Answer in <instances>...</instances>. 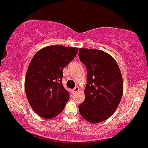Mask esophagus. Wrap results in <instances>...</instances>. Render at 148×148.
I'll return each mask as SVG.
<instances>
[{
  "instance_id": "1",
  "label": "esophagus",
  "mask_w": 148,
  "mask_h": 148,
  "mask_svg": "<svg viewBox=\"0 0 148 148\" xmlns=\"http://www.w3.org/2000/svg\"><path fill=\"white\" fill-rule=\"evenodd\" d=\"M78 90H79V88H78V86H75V87L74 88L73 90H72V92H73V93H75V92H78Z\"/></svg>"
}]
</instances>
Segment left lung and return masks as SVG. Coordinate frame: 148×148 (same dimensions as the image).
<instances>
[{
  "label": "left lung",
  "instance_id": "8db88e82",
  "mask_svg": "<svg viewBox=\"0 0 148 148\" xmlns=\"http://www.w3.org/2000/svg\"><path fill=\"white\" fill-rule=\"evenodd\" d=\"M80 61L87 70L85 100L78 106L81 116L91 123L109 118L121 101L123 83L116 61L100 50L80 48Z\"/></svg>",
  "mask_w": 148,
  "mask_h": 148
}]
</instances>
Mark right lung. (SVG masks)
Instances as JSON below:
<instances>
[{
	"mask_svg": "<svg viewBox=\"0 0 148 148\" xmlns=\"http://www.w3.org/2000/svg\"><path fill=\"white\" fill-rule=\"evenodd\" d=\"M78 49L51 45L40 50L30 62L25 80V91L33 110L45 119L63 111L70 93L62 84L63 68L75 57Z\"/></svg>",
	"mask_w": 148,
	"mask_h": 148,
	"instance_id": "1",
	"label": "right lung"
}]
</instances>
